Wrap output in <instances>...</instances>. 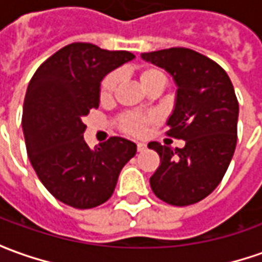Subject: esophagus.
I'll return each instance as SVG.
<instances>
[{
	"instance_id": "34e87169",
	"label": "esophagus",
	"mask_w": 262,
	"mask_h": 262,
	"mask_svg": "<svg viewBox=\"0 0 262 262\" xmlns=\"http://www.w3.org/2000/svg\"><path fill=\"white\" fill-rule=\"evenodd\" d=\"M137 150H138V151H143V150H146V144H143V143H138V144H137Z\"/></svg>"
}]
</instances>
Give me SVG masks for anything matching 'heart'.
<instances>
[{
	"label": "heart",
	"instance_id": "b5f03b06",
	"mask_svg": "<svg viewBox=\"0 0 262 262\" xmlns=\"http://www.w3.org/2000/svg\"><path fill=\"white\" fill-rule=\"evenodd\" d=\"M138 80L144 90H148L151 87H162L165 86V74L156 67H143L138 70ZM121 83V74L119 73H111L109 76L105 77V80L100 84V99L103 102L111 100L115 95L116 89ZM121 126L122 129L128 134L138 136L144 131L147 124L155 122V116L151 115H141V114H126L121 119Z\"/></svg>",
	"mask_w": 262,
	"mask_h": 262
}]
</instances>
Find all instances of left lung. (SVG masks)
<instances>
[{"mask_svg": "<svg viewBox=\"0 0 262 262\" xmlns=\"http://www.w3.org/2000/svg\"><path fill=\"white\" fill-rule=\"evenodd\" d=\"M141 58L173 78L176 97L167 134L185 141L184 148L148 143L160 156L150 186L167 204H195L216 189L235 153L239 115L235 89L222 67L192 49L170 48Z\"/></svg>", "mask_w": 262, "mask_h": 262, "instance_id": "8db88e82", "label": "left lung"}]
</instances>
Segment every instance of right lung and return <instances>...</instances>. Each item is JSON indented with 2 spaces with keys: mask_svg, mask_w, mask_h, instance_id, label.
Wrapping results in <instances>:
<instances>
[{
  "mask_svg": "<svg viewBox=\"0 0 262 262\" xmlns=\"http://www.w3.org/2000/svg\"><path fill=\"white\" fill-rule=\"evenodd\" d=\"M134 58L128 51L77 42L49 56L29 83L21 118L27 156L46 189L67 206L103 204L136 156V143L122 137L95 150L83 137V116L99 106L102 80Z\"/></svg>",
  "mask_w": 262,
  "mask_h": 262,
  "instance_id": "add662e5",
  "label": "right lung"
}]
</instances>
